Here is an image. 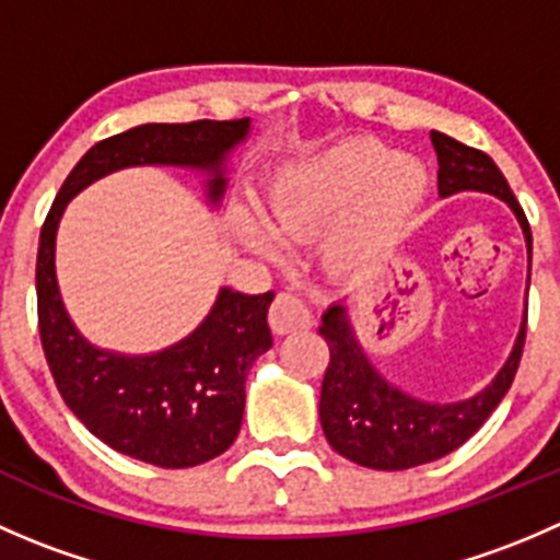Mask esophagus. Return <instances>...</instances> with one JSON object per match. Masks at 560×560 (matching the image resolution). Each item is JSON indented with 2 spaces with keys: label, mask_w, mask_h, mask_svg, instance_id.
<instances>
[{
  "label": "esophagus",
  "mask_w": 560,
  "mask_h": 560,
  "mask_svg": "<svg viewBox=\"0 0 560 560\" xmlns=\"http://www.w3.org/2000/svg\"><path fill=\"white\" fill-rule=\"evenodd\" d=\"M270 327H273V332H279V336H287V332H295V330H306V327H312L314 316H312V308L306 306V301L298 295H292V292H279L273 301V306H270Z\"/></svg>",
  "instance_id": "obj_1"
}]
</instances>
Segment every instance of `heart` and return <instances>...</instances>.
<instances>
[{"instance_id":"heart-1","label":"heart","mask_w":560,"mask_h":560,"mask_svg":"<svg viewBox=\"0 0 560 560\" xmlns=\"http://www.w3.org/2000/svg\"><path fill=\"white\" fill-rule=\"evenodd\" d=\"M425 165L415 156H389L374 140H347L336 149L292 165L270 186L265 222L276 238H303L349 211L325 244L332 265L363 262L389 241L428 195ZM252 246L268 248V238L252 222L241 224Z\"/></svg>"}]
</instances>
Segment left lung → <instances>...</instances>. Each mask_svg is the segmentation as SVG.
I'll use <instances>...</instances> for the list:
<instances>
[{
  "label": "left lung",
  "instance_id": "8db88e82",
  "mask_svg": "<svg viewBox=\"0 0 560 560\" xmlns=\"http://www.w3.org/2000/svg\"><path fill=\"white\" fill-rule=\"evenodd\" d=\"M431 140L439 156V195L450 197L463 189H477L501 197L521 222L525 244H528L530 270L528 219L495 162L485 151L457 143L450 135L431 132ZM525 322H528V308H525L515 349L493 385L460 404H425L376 374L371 360L354 341L347 308L330 306L322 314L319 327V336L330 349V363L322 380L319 398L325 439L338 455L349 457L358 466L380 468V471H404V468L450 455L482 428V422L493 415V409L515 382L523 358Z\"/></svg>",
  "mask_w": 560,
  "mask_h": 560
}]
</instances>
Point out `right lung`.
<instances>
[{"mask_svg":"<svg viewBox=\"0 0 560 560\" xmlns=\"http://www.w3.org/2000/svg\"><path fill=\"white\" fill-rule=\"evenodd\" d=\"M235 121L143 124L100 140L72 167L45 217L37 248V325L45 360L72 415L116 453L162 468H189L230 450L246 406V374L273 338V292L222 290L211 314L175 347L149 358H124L92 347L61 306L56 287V228L70 197L129 165H186L211 171L208 197L224 191L222 162L246 138Z\"/></svg>","mask_w":560,"mask_h":560,"instance_id":"right-lung-1","label":"right lung"}]
</instances>
